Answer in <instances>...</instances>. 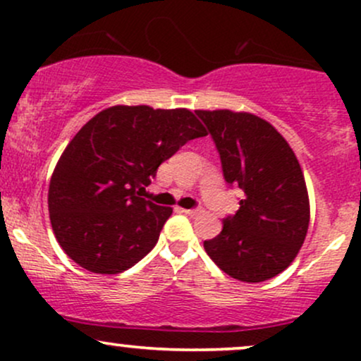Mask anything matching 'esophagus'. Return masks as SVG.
<instances>
[{
  "mask_svg": "<svg viewBox=\"0 0 361 361\" xmlns=\"http://www.w3.org/2000/svg\"><path fill=\"white\" fill-rule=\"evenodd\" d=\"M181 212L190 215V217H197V215H200L202 212H204V209H202V207H197V209H181Z\"/></svg>",
  "mask_w": 361,
  "mask_h": 361,
  "instance_id": "esophagus-1",
  "label": "esophagus"
}]
</instances>
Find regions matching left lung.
<instances>
[{"label": "left lung", "mask_w": 361, "mask_h": 361, "mask_svg": "<svg viewBox=\"0 0 361 361\" xmlns=\"http://www.w3.org/2000/svg\"><path fill=\"white\" fill-rule=\"evenodd\" d=\"M221 156L227 185L243 190L207 255L235 280H270L295 259L309 229V195L292 147L271 123L246 111L197 110Z\"/></svg>", "instance_id": "8db88e82"}]
</instances>
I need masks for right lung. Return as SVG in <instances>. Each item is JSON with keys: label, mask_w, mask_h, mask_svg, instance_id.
I'll use <instances>...</instances> for the list:
<instances>
[{"label": "right lung", "mask_w": 361, "mask_h": 361, "mask_svg": "<svg viewBox=\"0 0 361 361\" xmlns=\"http://www.w3.org/2000/svg\"><path fill=\"white\" fill-rule=\"evenodd\" d=\"M207 130L190 110L117 105L81 127L49 185L57 243L91 273L115 275L156 246L171 207L142 198L163 161Z\"/></svg>", "instance_id": "1"}]
</instances>
